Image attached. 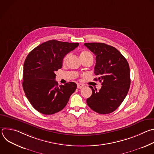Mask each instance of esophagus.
<instances>
[{"label":"esophagus","mask_w":154,"mask_h":154,"mask_svg":"<svg viewBox=\"0 0 154 154\" xmlns=\"http://www.w3.org/2000/svg\"><path fill=\"white\" fill-rule=\"evenodd\" d=\"M83 86H84V85H82V84H81V83L77 84V88H78V89H81L83 87Z\"/></svg>","instance_id":"esophagus-1"}]
</instances>
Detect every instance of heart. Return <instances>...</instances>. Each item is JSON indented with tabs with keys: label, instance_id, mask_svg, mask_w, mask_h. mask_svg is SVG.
<instances>
[{
	"label": "heart",
	"instance_id": "heart-1",
	"mask_svg": "<svg viewBox=\"0 0 154 154\" xmlns=\"http://www.w3.org/2000/svg\"><path fill=\"white\" fill-rule=\"evenodd\" d=\"M69 56H70V54H68L66 55H65V57L63 58V61L66 62V61L67 60V59L69 58ZM80 56V58L82 60H83V59H85L87 58H90V57H93L92 54L90 52L87 51H83L82 52H81Z\"/></svg>",
	"mask_w": 154,
	"mask_h": 154
}]
</instances>
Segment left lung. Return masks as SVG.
<instances>
[{"mask_svg":"<svg viewBox=\"0 0 154 154\" xmlns=\"http://www.w3.org/2000/svg\"><path fill=\"white\" fill-rule=\"evenodd\" d=\"M95 55L94 74L99 77L94 80L102 82L97 91L91 86L92 95L86 103L99 114L113 112L125 98L130 85V68L125 57L115 48L101 42L85 43Z\"/></svg>","mask_w":154,"mask_h":154,"instance_id":"8db88e82","label":"left lung"}]
</instances>
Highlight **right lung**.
Returning a JSON list of instances; mask_svg holds the SVG:
<instances>
[{
  "label": "right lung",
  "instance_id": "right-lung-1",
  "mask_svg": "<svg viewBox=\"0 0 154 154\" xmlns=\"http://www.w3.org/2000/svg\"><path fill=\"white\" fill-rule=\"evenodd\" d=\"M79 45L52 39L42 43L27 55L23 86L30 103L39 113L50 115L61 111L75 91L74 82L58 86L55 72L61 68L64 56Z\"/></svg>",
  "mask_w": 154,
  "mask_h": 154
}]
</instances>
